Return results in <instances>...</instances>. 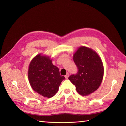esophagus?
<instances>
[{"label": "esophagus", "instance_id": "obj_1", "mask_svg": "<svg viewBox=\"0 0 126 126\" xmlns=\"http://www.w3.org/2000/svg\"><path fill=\"white\" fill-rule=\"evenodd\" d=\"M69 74H68V73H67L65 76H64V77H65L66 79H68V77H69Z\"/></svg>", "mask_w": 126, "mask_h": 126}]
</instances>
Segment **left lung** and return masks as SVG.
Returning a JSON list of instances; mask_svg holds the SVG:
<instances>
[{"label": "left lung", "instance_id": "obj_1", "mask_svg": "<svg viewBox=\"0 0 126 126\" xmlns=\"http://www.w3.org/2000/svg\"><path fill=\"white\" fill-rule=\"evenodd\" d=\"M77 74L68 79L82 96H87L99 87L104 76V66L100 58L92 49L80 47L74 55Z\"/></svg>", "mask_w": 126, "mask_h": 126}]
</instances>
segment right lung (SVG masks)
Listing matches in <instances>:
<instances>
[{
	"mask_svg": "<svg viewBox=\"0 0 126 126\" xmlns=\"http://www.w3.org/2000/svg\"><path fill=\"white\" fill-rule=\"evenodd\" d=\"M28 79L34 91L45 97L51 98L58 91L65 77L60 75L58 68L49 57L38 55L29 64Z\"/></svg>",
	"mask_w": 126,
	"mask_h": 126,
	"instance_id": "obj_1",
	"label": "right lung"
}]
</instances>
